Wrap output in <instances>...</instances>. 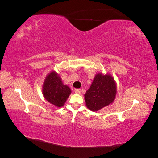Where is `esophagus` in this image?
<instances>
[{
    "instance_id": "34e87169",
    "label": "esophagus",
    "mask_w": 158,
    "mask_h": 158,
    "mask_svg": "<svg viewBox=\"0 0 158 158\" xmlns=\"http://www.w3.org/2000/svg\"><path fill=\"white\" fill-rule=\"evenodd\" d=\"M74 92L76 94H81V91H80V89H74Z\"/></svg>"
}]
</instances>
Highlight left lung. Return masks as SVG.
I'll use <instances>...</instances> for the list:
<instances>
[{
  "instance_id": "1",
  "label": "left lung",
  "mask_w": 158,
  "mask_h": 158,
  "mask_svg": "<svg viewBox=\"0 0 158 158\" xmlns=\"http://www.w3.org/2000/svg\"><path fill=\"white\" fill-rule=\"evenodd\" d=\"M116 94L117 85L113 76L109 73H98L84 94L85 106L90 111H98L112 104Z\"/></svg>"
}]
</instances>
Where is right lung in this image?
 <instances>
[{
	"label": "right lung",
	"mask_w": 158,
	"mask_h": 158,
	"mask_svg": "<svg viewBox=\"0 0 158 158\" xmlns=\"http://www.w3.org/2000/svg\"><path fill=\"white\" fill-rule=\"evenodd\" d=\"M42 94L47 102L56 107L64 106L71 94V89L63 83L59 74L55 70L49 73L44 80Z\"/></svg>",
	"instance_id": "1"
}]
</instances>
